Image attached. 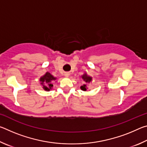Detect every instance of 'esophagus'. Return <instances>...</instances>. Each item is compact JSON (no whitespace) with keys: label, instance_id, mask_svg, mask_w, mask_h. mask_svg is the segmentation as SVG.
I'll use <instances>...</instances> for the list:
<instances>
[{"label":"esophagus","instance_id":"obj_1","mask_svg":"<svg viewBox=\"0 0 147 147\" xmlns=\"http://www.w3.org/2000/svg\"><path fill=\"white\" fill-rule=\"evenodd\" d=\"M65 76H67V77H68V76H69V74L68 73H65Z\"/></svg>","mask_w":147,"mask_h":147}]
</instances>
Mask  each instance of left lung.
Listing matches in <instances>:
<instances>
[{
	"mask_svg": "<svg viewBox=\"0 0 147 147\" xmlns=\"http://www.w3.org/2000/svg\"><path fill=\"white\" fill-rule=\"evenodd\" d=\"M82 79L84 80V81L86 82V83L85 84H84L83 86H82L80 87V88H81L82 90H83V91H86V90H87V89H86L87 84H88V83H89V82H90L91 81V77L87 76V74H84V75L82 76Z\"/></svg>",
	"mask_w": 147,
	"mask_h": 147,
	"instance_id": "left-lung-1",
	"label": "left lung"
}]
</instances>
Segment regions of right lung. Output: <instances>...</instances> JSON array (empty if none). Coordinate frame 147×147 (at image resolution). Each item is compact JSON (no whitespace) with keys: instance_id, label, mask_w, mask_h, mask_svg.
<instances>
[{"instance_id":"right-lung-1","label":"right lung","mask_w":147,"mask_h":147,"mask_svg":"<svg viewBox=\"0 0 147 147\" xmlns=\"http://www.w3.org/2000/svg\"><path fill=\"white\" fill-rule=\"evenodd\" d=\"M56 78L51 74V73H49L47 72V73L45 74L44 76H43L40 78V82H41V84L43 85V88L46 91H50V89H51L53 87V85L52 84L51 82L53 80H55ZM45 83L46 84V86H44V83Z\"/></svg>"}]
</instances>
